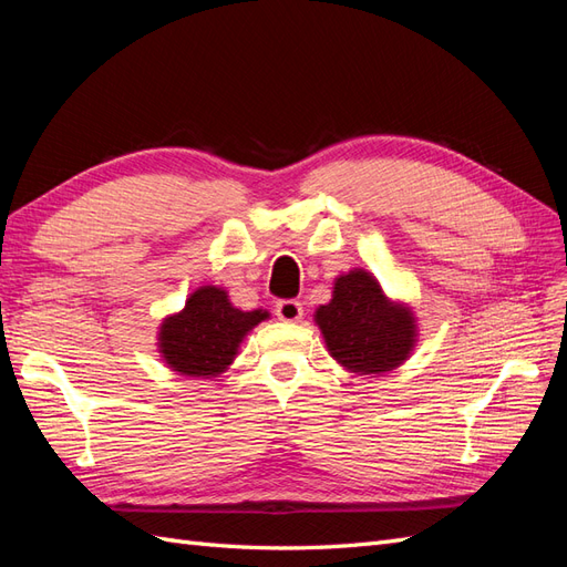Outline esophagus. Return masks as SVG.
<instances>
[{
    "label": "esophagus",
    "mask_w": 567,
    "mask_h": 567,
    "mask_svg": "<svg viewBox=\"0 0 567 567\" xmlns=\"http://www.w3.org/2000/svg\"><path fill=\"white\" fill-rule=\"evenodd\" d=\"M277 317L281 321H288V323H296L302 319V305L298 300H279L277 302Z\"/></svg>",
    "instance_id": "obj_1"
}]
</instances>
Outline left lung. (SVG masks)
I'll return each mask as SVG.
<instances>
[{"instance_id": "1", "label": "left lung", "mask_w": 567, "mask_h": 567, "mask_svg": "<svg viewBox=\"0 0 567 567\" xmlns=\"http://www.w3.org/2000/svg\"><path fill=\"white\" fill-rule=\"evenodd\" d=\"M315 321L340 367L357 375L402 367L416 348L419 326L411 307L390 300L367 269H350L333 281L331 302L319 305Z\"/></svg>"}]
</instances>
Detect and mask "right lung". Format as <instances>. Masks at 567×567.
<instances>
[{"label":"right lung","instance_id":"right-lung-1","mask_svg":"<svg viewBox=\"0 0 567 567\" xmlns=\"http://www.w3.org/2000/svg\"><path fill=\"white\" fill-rule=\"evenodd\" d=\"M269 319L267 310L244 312L219 286H200L186 298L184 310L163 319L158 352L167 369L192 379H215L238 354L244 338Z\"/></svg>","mask_w":567,"mask_h":567}]
</instances>
